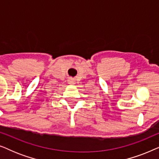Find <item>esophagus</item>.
<instances>
[{"instance_id":"esophagus-1","label":"esophagus","mask_w":159,"mask_h":159,"mask_svg":"<svg viewBox=\"0 0 159 159\" xmlns=\"http://www.w3.org/2000/svg\"><path fill=\"white\" fill-rule=\"evenodd\" d=\"M68 82H69V84H75V79H73V78H69V79L68 80Z\"/></svg>"}]
</instances>
